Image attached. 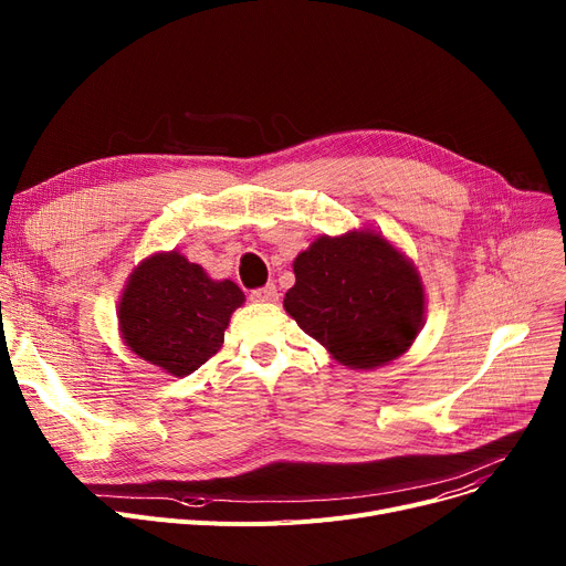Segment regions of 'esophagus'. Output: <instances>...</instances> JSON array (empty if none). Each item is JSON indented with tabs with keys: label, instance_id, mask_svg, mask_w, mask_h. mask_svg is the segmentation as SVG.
<instances>
[{
	"label": "esophagus",
	"instance_id": "1",
	"mask_svg": "<svg viewBox=\"0 0 566 566\" xmlns=\"http://www.w3.org/2000/svg\"><path fill=\"white\" fill-rule=\"evenodd\" d=\"M277 298H280V293H277L275 284H265V286L252 291V301H256V303H275Z\"/></svg>",
	"mask_w": 566,
	"mask_h": 566
}]
</instances>
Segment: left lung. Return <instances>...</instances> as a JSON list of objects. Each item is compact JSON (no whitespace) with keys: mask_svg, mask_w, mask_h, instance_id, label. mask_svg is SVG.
Returning <instances> with one entry per match:
<instances>
[{"mask_svg":"<svg viewBox=\"0 0 566 566\" xmlns=\"http://www.w3.org/2000/svg\"><path fill=\"white\" fill-rule=\"evenodd\" d=\"M293 275L286 314L348 369L390 365L424 328L420 271L371 227L318 235L293 259Z\"/></svg>","mask_w":566,"mask_h":566,"instance_id":"1","label":"left lung"}]
</instances>
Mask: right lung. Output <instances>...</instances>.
Instances as JSON below:
<instances>
[{"instance_id":"add662e5","label":"right lung","mask_w":566,"mask_h":566,"mask_svg":"<svg viewBox=\"0 0 566 566\" xmlns=\"http://www.w3.org/2000/svg\"><path fill=\"white\" fill-rule=\"evenodd\" d=\"M243 303L231 280L208 277L178 250L156 252L135 265L118 295V335L144 363L184 378L220 350Z\"/></svg>"}]
</instances>
